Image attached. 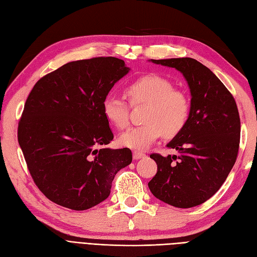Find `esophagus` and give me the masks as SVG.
Listing matches in <instances>:
<instances>
[{
	"mask_svg": "<svg viewBox=\"0 0 257 257\" xmlns=\"http://www.w3.org/2000/svg\"><path fill=\"white\" fill-rule=\"evenodd\" d=\"M144 157H146V154L143 153V152H139V151H134L133 152V159L134 160H141Z\"/></svg>",
	"mask_w": 257,
	"mask_h": 257,
	"instance_id": "34e87169",
	"label": "esophagus"
}]
</instances>
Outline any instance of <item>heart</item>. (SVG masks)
<instances>
[{
	"instance_id": "b5f03b06",
	"label": "heart",
	"mask_w": 257,
	"mask_h": 257,
	"mask_svg": "<svg viewBox=\"0 0 257 257\" xmlns=\"http://www.w3.org/2000/svg\"><path fill=\"white\" fill-rule=\"evenodd\" d=\"M125 93L132 105L146 104L142 125L130 127L119 137V143L136 150H145L164 133L174 136L180 132L190 114L189 98L175 90L168 79L157 74H148L130 82ZM105 118L116 128L127 126L130 107L121 96L108 94L103 102Z\"/></svg>"
}]
</instances>
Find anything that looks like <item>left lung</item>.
Segmentation results:
<instances>
[{
  "instance_id": "obj_1",
  "label": "left lung",
  "mask_w": 257,
  "mask_h": 257,
  "mask_svg": "<svg viewBox=\"0 0 257 257\" xmlns=\"http://www.w3.org/2000/svg\"><path fill=\"white\" fill-rule=\"evenodd\" d=\"M151 61L180 72L192 98L188 121L167 144L178 155H150L157 162L158 172L148 186L155 197L168 205L195 207L219 191L237 160L238 108L222 81L195 59Z\"/></svg>"
}]
</instances>
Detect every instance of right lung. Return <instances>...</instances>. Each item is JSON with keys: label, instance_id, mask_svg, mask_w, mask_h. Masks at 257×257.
I'll return each mask as SVG.
<instances>
[{"label": "right lung", "instance_id": "obj_1", "mask_svg": "<svg viewBox=\"0 0 257 257\" xmlns=\"http://www.w3.org/2000/svg\"><path fill=\"white\" fill-rule=\"evenodd\" d=\"M128 72L113 57L74 61L30 92L18 143L37 188L53 203L78 211L98 205L109 196L115 174L132 163L127 148L106 147L113 134L102 109Z\"/></svg>", "mask_w": 257, "mask_h": 257}]
</instances>
